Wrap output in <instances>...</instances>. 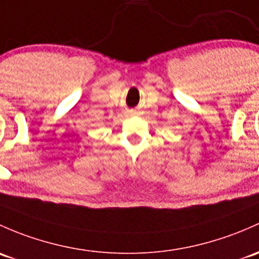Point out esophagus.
<instances>
[{
	"label": "esophagus",
	"instance_id": "1",
	"mask_svg": "<svg viewBox=\"0 0 259 259\" xmlns=\"http://www.w3.org/2000/svg\"><path fill=\"white\" fill-rule=\"evenodd\" d=\"M137 111H130V115H137Z\"/></svg>",
	"mask_w": 259,
	"mask_h": 259
}]
</instances>
